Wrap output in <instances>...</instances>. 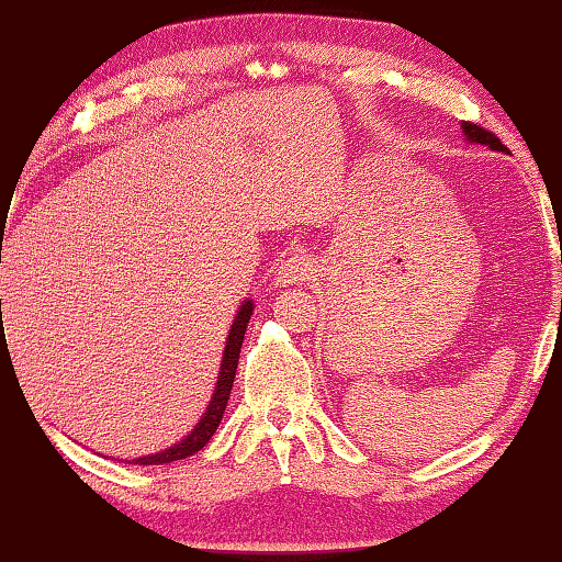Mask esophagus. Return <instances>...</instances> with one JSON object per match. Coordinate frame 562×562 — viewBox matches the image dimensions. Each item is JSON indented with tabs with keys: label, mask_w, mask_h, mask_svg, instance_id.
I'll list each match as a JSON object with an SVG mask.
<instances>
[{
	"label": "esophagus",
	"mask_w": 562,
	"mask_h": 562,
	"mask_svg": "<svg viewBox=\"0 0 562 562\" xmlns=\"http://www.w3.org/2000/svg\"><path fill=\"white\" fill-rule=\"evenodd\" d=\"M310 272H312L310 262L304 260L302 255H292V258H288L280 265L278 278H274V280H278L280 288H290V284H297L302 280H307Z\"/></svg>",
	"instance_id": "1"
}]
</instances>
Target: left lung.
<instances>
[{
    "mask_svg": "<svg viewBox=\"0 0 562 562\" xmlns=\"http://www.w3.org/2000/svg\"><path fill=\"white\" fill-rule=\"evenodd\" d=\"M461 128H463V136H465V140H469V144H483V146H488L491 150H506V146L501 144V138L496 136V133L486 131L483 126H479V123L465 121Z\"/></svg>",
    "mask_w": 562,
    "mask_h": 562,
    "instance_id": "1",
    "label": "left lung"
}]
</instances>
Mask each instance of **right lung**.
I'll return each instance as SVG.
<instances>
[{"label":"right lung","instance_id":"add662e5","mask_svg":"<svg viewBox=\"0 0 562 562\" xmlns=\"http://www.w3.org/2000/svg\"><path fill=\"white\" fill-rule=\"evenodd\" d=\"M250 317H252V302L247 300L245 304H240L233 327H231V331H227V341H225V351H223V361H221V372H217L215 392L211 396V404H207L203 418L195 424V429L190 431L180 443L170 446V449L160 451V453L140 456V459H133L131 463H136V465H164V463H170V461L188 459V456L198 453L207 441L213 439V434L217 431V426H221V418L225 414L227 398H231V389H233L235 372H237V359H240V347H243L245 329H247V322H250Z\"/></svg>","mask_w":562,"mask_h":562}]
</instances>
